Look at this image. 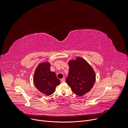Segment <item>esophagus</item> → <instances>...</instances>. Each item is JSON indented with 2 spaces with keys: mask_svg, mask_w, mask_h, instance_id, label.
Here are the masks:
<instances>
[{
  "mask_svg": "<svg viewBox=\"0 0 128 128\" xmlns=\"http://www.w3.org/2000/svg\"><path fill=\"white\" fill-rule=\"evenodd\" d=\"M61 82H65V78H63L61 79Z\"/></svg>",
  "mask_w": 128,
  "mask_h": 128,
  "instance_id": "esophagus-1",
  "label": "esophagus"
}]
</instances>
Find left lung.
Returning <instances> with one entry per match:
<instances>
[{
	"label": "left lung",
	"mask_w": 128,
	"mask_h": 128,
	"mask_svg": "<svg viewBox=\"0 0 128 128\" xmlns=\"http://www.w3.org/2000/svg\"><path fill=\"white\" fill-rule=\"evenodd\" d=\"M69 71L66 82L75 94L82 96L92 88L96 80L92 67L80 57L69 62Z\"/></svg>",
	"instance_id": "1"
}]
</instances>
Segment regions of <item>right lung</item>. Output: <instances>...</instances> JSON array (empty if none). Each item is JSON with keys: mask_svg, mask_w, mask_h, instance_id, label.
Masks as SVG:
<instances>
[{"mask_svg": "<svg viewBox=\"0 0 128 128\" xmlns=\"http://www.w3.org/2000/svg\"><path fill=\"white\" fill-rule=\"evenodd\" d=\"M50 65L47 62L40 64L34 75L35 86L40 92L48 96L52 95L60 83L56 74L50 71Z\"/></svg>", "mask_w": 128, "mask_h": 128, "instance_id": "1", "label": "right lung"}]
</instances>
